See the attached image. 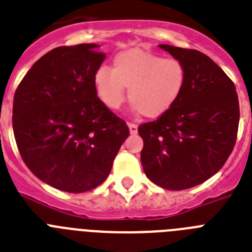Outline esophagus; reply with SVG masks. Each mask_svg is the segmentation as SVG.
I'll return each instance as SVG.
<instances>
[{
	"label": "esophagus",
	"instance_id": "obj_1",
	"mask_svg": "<svg viewBox=\"0 0 252 252\" xmlns=\"http://www.w3.org/2000/svg\"><path fill=\"white\" fill-rule=\"evenodd\" d=\"M127 126H128V128H130L131 134H136L137 132V125L136 124H131V122H128Z\"/></svg>",
	"mask_w": 252,
	"mask_h": 252
}]
</instances>
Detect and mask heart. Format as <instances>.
Instances as JSON below:
<instances>
[{
  "label": "heart",
  "instance_id": "1",
  "mask_svg": "<svg viewBox=\"0 0 252 252\" xmlns=\"http://www.w3.org/2000/svg\"><path fill=\"white\" fill-rule=\"evenodd\" d=\"M188 71L181 60L134 48L120 52L112 68L102 66L94 75V88L105 107L117 109L126 98L148 118L165 115L186 85Z\"/></svg>",
  "mask_w": 252,
  "mask_h": 252
}]
</instances>
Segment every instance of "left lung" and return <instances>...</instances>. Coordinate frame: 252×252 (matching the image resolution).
I'll use <instances>...</instances> for the list:
<instances>
[{
  "instance_id": "8db88e82",
  "label": "left lung",
  "mask_w": 252,
  "mask_h": 252,
  "mask_svg": "<svg viewBox=\"0 0 252 252\" xmlns=\"http://www.w3.org/2000/svg\"><path fill=\"white\" fill-rule=\"evenodd\" d=\"M186 66L180 99L158 120L139 126L141 164L150 181L167 190L203 184L227 162L237 139L240 105L233 81L196 49L159 44Z\"/></svg>"
}]
</instances>
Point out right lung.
<instances>
[{"mask_svg":"<svg viewBox=\"0 0 252 252\" xmlns=\"http://www.w3.org/2000/svg\"><path fill=\"white\" fill-rule=\"evenodd\" d=\"M96 44L57 47L32 66L14 95L12 128L34 176L66 192L105 181L130 135L98 98L94 75L104 61Z\"/></svg>","mask_w":252,"mask_h":252,"instance_id":"1","label":"right lung"}]
</instances>
